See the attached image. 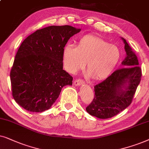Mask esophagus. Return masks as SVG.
<instances>
[{
	"mask_svg": "<svg viewBox=\"0 0 149 149\" xmlns=\"http://www.w3.org/2000/svg\"><path fill=\"white\" fill-rule=\"evenodd\" d=\"M84 84V81L82 80H76L74 81V85L76 86H80L81 84Z\"/></svg>",
	"mask_w": 149,
	"mask_h": 149,
	"instance_id": "obj_1",
	"label": "esophagus"
}]
</instances>
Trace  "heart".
Returning a JSON list of instances; mask_svg holds the SVG:
<instances>
[{
	"mask_svg": "<svg viewBox=\"0 0 149 149\" xmlns=\"http://www.w3.org/2000/svg\"><path fill=\"white\" fill-rule=\"evenodd\" d=\"M117 45L94 35L79 39L78 45L67 43L63 49V61L66 70L75 73L84 68L87 61L88 75L95 80H104L112 74L120 59Z\"/></svg>",
	"mask_w": 149,
	"mask_h": 149,
	"instance_id": "obj_1",
	"label": "heart"
}]
</instances>
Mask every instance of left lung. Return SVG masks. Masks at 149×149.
Returning <instances> with one entry per match:
<instances>
[{"label":"left lung","instance_id":"obj_1","mask_svg":"<svg viewBox=\"0 0 149 149\" xmlns=\"http://www.w3.org/2000/svg\"><path fill=\"white\" fill-rule=\"evenodd\" d=\"M121 39L126 52L122 68L95 85V97L86 108L89 114L97 118H112L127 108L141 80L142 70L138 58L125 39Z\"/></svg>","mask_w":149,"mask_h":149}]
</instances>
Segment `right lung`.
Returning <instances> with one entry per match:
<instances>
[{
	"label": "right lung",
	"instance_id": "obj_1",
	"mask_svg": "<svg viewBox=\"0 0 149 149\" xmlns=\"http://www.w3.org/2000/svg\"><path fill=\"white\" fill-rule=\"evenodd\" d=\"M81 31L71 26H50L26 37L15 55L11 73L12 95L29 112L48 110L63 87L73 78L63 69V49L71 37Z\"/></svg>",
	"mask_w": 149,
	"mask_h": 149
}]
</instances>
